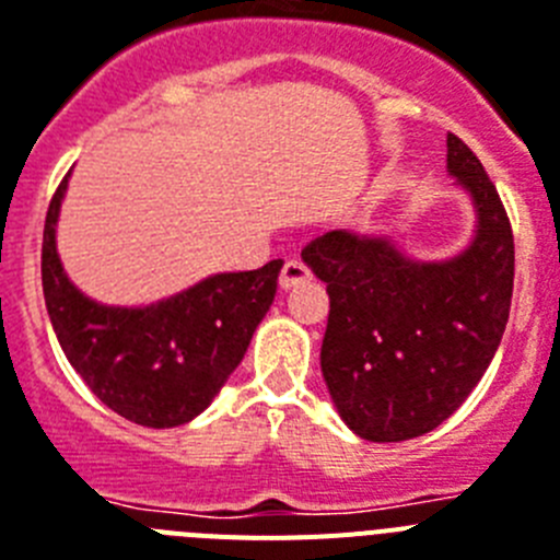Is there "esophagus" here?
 <instances>
[{
	"label": "esophagus",
	"mask_w": 560,
	"mask_h": 560,
	"mask_svg": "<svg viewBox=\"0 0 560 560\" xmlns=\"http://www.w3.org/2000/svg\"><path fill=\"white\" fill-rule=\"evenodd\" d=\"M304 281H310V270L301 261L290 259L284 261V267H281V276H279V287L281 290H293V287L304 284Z\"/></svg>",
	"instance_id": "1"
}]
</instances>
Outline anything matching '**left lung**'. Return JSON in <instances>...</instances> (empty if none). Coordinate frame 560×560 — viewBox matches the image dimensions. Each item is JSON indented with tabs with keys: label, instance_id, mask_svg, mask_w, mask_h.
Instances as JSON below:
<instances>
[{
	"label": "left lung",
	"instance_id": "left-lung-1",
	"mask_svg": "<svg viewBox=\"0 0 560 560\" xmlns=\"http://www.w3.org/2000/svg\"><path fill=\"white\" fill-rule=\"evenodd\" d=\"M448 174L476 231L442 261L411 259L392 236L329 231L301 250L327 284L320 372L340 420L369 442L434 431L482 381L513 299V231L482 163L448 135Z\"/></svg>",
	"mask_w": 560,
	"mask_h": 560
}]
</instances>
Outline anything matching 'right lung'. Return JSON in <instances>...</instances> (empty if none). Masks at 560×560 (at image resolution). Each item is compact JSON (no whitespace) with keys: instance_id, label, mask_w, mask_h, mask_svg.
Wrapping results in <instances>:
<instances>
[{"instance_id":"right-lung-1","label":"right lung","mask_w":560,"mask_h":560,"mask_svg":"<svg viewBox=\"0 0 560 560\" xmlns=\"http://www.w3.org/2000/svg\"><path fill=\"white\" fill-rule=\"evenodd\" d=\"M67 174L45 220L42 287L52 332L70 366L104 406L145 428L202 415L245 358L276 299L284 261L217 273L145 307H109L78 290L58 259L56 225Z\"/></svg>"}]
</instances>
